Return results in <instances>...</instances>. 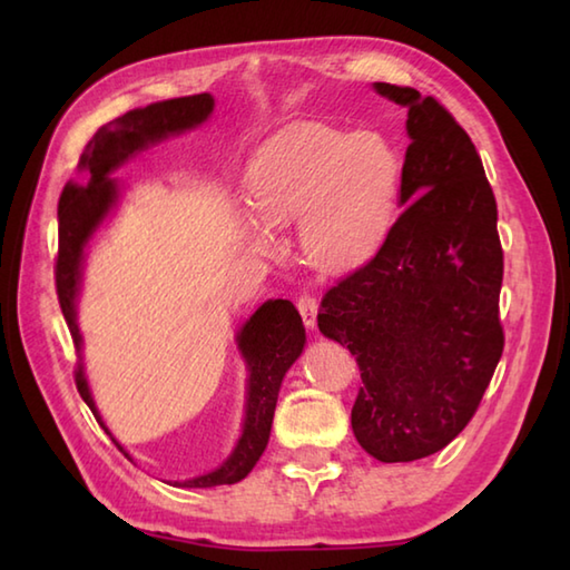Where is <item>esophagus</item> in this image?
Returning <instances> with one entry per match:
<instances>
[{
	"label": "esophagus",
	"instance_id": "34e87169",
	"mask_svg": "<svg viewBox=\"0 0 570 570\" xmlns=\"http://www.w3.org/2000/svg\"><path fill=\"white\" fill-rule=\"evenodd\" d=\"M296 306H298V313H301V318H304V323H306V328H316V316H318V301L313 298L311 294H301L298 296V301H296Z\"/></svg>",
	"mask_w": 570,
	"mask_h": 570
}]
</instances>
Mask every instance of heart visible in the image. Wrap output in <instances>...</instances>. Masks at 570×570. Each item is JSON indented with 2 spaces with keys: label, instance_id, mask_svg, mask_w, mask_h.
<instances>
[{
  "label": "heart",
  "instance_id": "obj_1",
  "mask_svg": "<svg viewBox=\"0 0 570 570\" xmlns=\"http://www.w3.org/2000/svg\"><path fill=\"white\" fill-rule=\"evenodd\" d=\"M402 186V159L377 131H347L298 122L254 154L245 188L254 220L282 229L301 220V247L323 272H350L380 249L392 227ZM259 252L272 237L245 227Z\"/></svg>",
  "mask_w": 570,
  "mask_h": 570
}]
</instances>
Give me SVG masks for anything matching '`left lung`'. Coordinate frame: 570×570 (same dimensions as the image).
Wrapping results in <instances>:
<instances>
[{"mask_svg":"<svg viewBox=\"0 0 570 570\" xmlns=\"http://www.w3.org/2000/svg\"><path fill=\"white\" fill-rule=\"evenodd\" d=\"M406 107V205L377 254L325 292L318 328L355 355L353 431L382 463L439 453L482 402L504 350L498 203L475 144L435 98L374 82Z\"/></svg>","mask_w":570,"mask_h":570,"instance_id":"8db88e82","label":"left lung"}]
</instances>
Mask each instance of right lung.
<instances>
[{
    "mask_svg": "<svg viewBox=\"0 0 570 570\" xmlns=\"http://www.w3.org/2000/svg\"><path fill=\"white\" fill-rule=\"evenodd\" d=\"M215 100L213 95H188V98L154 102L141 110H131L117 117L110 127H102L92 137L88 149L80 156V168L88 174V184L72 186L68 184L60 193L58 200V259H56V294L60 311L68 323L76 350H80V331L76 323V296L80 288V266L85 245L92 237L95 229L110 213L117 200V184L110 174L122 166L131 154L147 149L149 144L161 141L171 135L198 127L213 112ZM306 343L304 321L292 301L276 298L266 301L257 308V313L242 325L237 333V345L249 367L247 384V411H245V429H242L239 441L233 455L225 463L208 472V475L178 482L180 488H215V485H233L242 478L249 475V470L257 465L259 455L269 443L272 419L278 399V386L286 370L294 365ZM76 386L82 402L90 406L95 419L107 431L98 409L88 390L82 374V362L76 367ZM112 435V433H110ZM115 441V439H112ZM119 451L125 448L115 441ZM129 458V453H125Z\"/></svg>",
    "mask_w": 570,
    "mask_h": 570,
    "instance_id": "obj_1",
    "label": "right lung"
}]
</instances>
